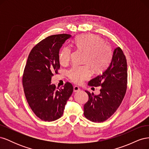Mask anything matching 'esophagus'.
I'll use <instances>...</instances> for the list:
<instances>
[{
	"instance_id": "esophagus-1",
	"label": "esophagus",
	"mask_w": 149,
	"mask_h": 149,
	"mask_svg": "<svg viewBox=\"0 0 149 149\" xmlns=\"http://www.w3.org/2000/svg\"><path fill=\"white\" fill-rule=\"evenodd\" d=\"M80 91V89L78 86H74L73 88V91L74 92H78V91Z\"/></svg>"
}]
</instances>
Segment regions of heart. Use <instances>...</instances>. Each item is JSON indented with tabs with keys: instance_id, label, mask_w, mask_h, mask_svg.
Segmentation results:
<instances>
[{
	"instance_id": "heart-1",
	"label": "heart",
	"mask_w": 149,
	"mask_h": 149,
	"mask_svg": "<svg viewBox=\"0 0 149 149\" xmlns=\"http://www.w3.org/2000/svg\"><path fill=\"white\" fill-rule=\"evenodd\" d=\"M76 47L86 51L83 62L86 65H74L68 71V76L72 81L81 84L84 80L91 76L92 71L101 72L110 63L112 53L111 48L104 43L102 38L93 34L78 36L74 40ZM71 49L64 46L58 54V60L61 65H66L70 60Z\"/></svg>"
}]
</instances>
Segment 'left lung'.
I'll return each instance as SVG.
<instances>
[{"label":"left lung","mask_w":149,"mask_h":149,"mask_svg":"<svg viewBox=\"0 0 149 149\" xmlns=\"http://www.w3.org/2000/svg\"><path fill=\"white\" fill-rule=\"evenodd\" d=\"M127 66L120 47L114 49L109 66L100 75L90 80L88 85L101 86L100 94L86 91L88 101L84 106V115L89 120L102 123L113 114L123 101L127 89Z\"/></svg>","instance_id":"8db88e82"}]
</instances>
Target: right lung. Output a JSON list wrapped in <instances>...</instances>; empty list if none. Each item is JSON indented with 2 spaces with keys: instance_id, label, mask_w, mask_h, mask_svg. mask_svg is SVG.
<instances>
[{
  "instance_id": "add662e5",
  "label": "right lung",
  "mask_w": 149,
  "mask_h": 149,
  "mask_svg": "<svg viewBox=\"0 0 149 149\" xmlns=\"http://www.w3.org/2000/svg\"><path fill=\"white\" fill-rule=\"evenodd\" d=\"M71 35H54L42 40L31 49L25 67L22 83L29 104L38 118L53 121L63 114L67 101L73 91L70 83L63 89L51 84L53 73H58L60 65V49Z\"/></svg>"
}]
</instances>
